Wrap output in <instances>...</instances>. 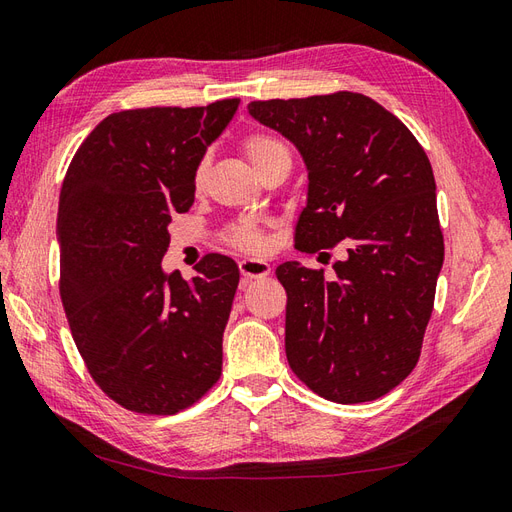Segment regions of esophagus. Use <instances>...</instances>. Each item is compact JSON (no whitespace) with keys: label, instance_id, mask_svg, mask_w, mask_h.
Instances as JSON below:
<instances>
[{"label":"esophagus","instance_id":"esophagus-1","mask_svg":"<svg viewBox=\"0 0 512 512\" xmlns=\"http://www.w3.org/2000/svg\"><path fill=\"white\" fill-rule=\"evenodd\" d=\"M240 272H242L244 281L264 279L270 274V264H268V261H261V259H242L240 261Z\"/></svg>","mask_w":512,"mask_h":512}]
</instances>
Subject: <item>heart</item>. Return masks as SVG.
<instances>
[{
	"instance_id": "1",
	"label": "heart",
	"mask_w": 512,
	"mask_h": 512,
	"mask_svg": "<svg viewBox=\"0 0 512 512\" xmlns=\"http://www.w3.org/2000/svg\"><path fill=\"white\" fill-rule=\"evenodd\" d=\"M242 151L246 155V160L255 166V170L259 173L261 168L268 166L272 160H277L281 155H290V151L285 149V144L281 140H277L274 136L268 134H248L242 140ZM205 173H207V162H199V166L194 168L192 175V183L194 188L199 190L205 181ZM229 242L238 248H244V251H261L266 246L264 235L253 225H238L233 227L229 233Z\"/></svg>"
}]
</instances>
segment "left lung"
Here are the masks:
<instances>
[{"mask_svg":"<svg viewBox=\"0 0 512 512\" xmlns=\"http://www.w3.org/2000/svg\"><path fill=\"white\" fill-rule=\"evenodd\" d=\"M307 166L296 248L344 242L333 274L285 261V355L318 396L357 404L385 396L417 365L443 266L437 186L428 155L398 116L339 90L251 101Z\"/></svg>","mask_w":512,"mask_h":512,"instance_id":"1","label":"left lung"}]
</instances>
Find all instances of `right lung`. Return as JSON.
Segmentation results:
<instances>
[{"mask_svg":"<svg viewBox=\"0 0 512 512\" xmlns=\"http://www.w3.org/2000/svg\"><path fill=\"white\" fill-rule=\"evenodd\" d=\"M240 99L106 116L73 155L58 207L60 298L75 346L108 398L144 415L188 409L222 372L235 261L209 253L192 281L162 270L173 214Z\"/></svg>","mask_w":512,"mask_h":512,"instance_id":"1","label":"right lung"}]
</instances>
